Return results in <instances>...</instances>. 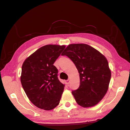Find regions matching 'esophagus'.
Segmentation results:
<instances>
[{
  "label": "esophagus",
  "instance_id": "34e87169",
  "mask_svg": "<svg viewBox=\"0 0 130 130\" xmlns=\"http://www.w3.org/2000/svg\"><path fill=\"white\" fill-rule=\"evenodd\" d=\"M69 83H70V80H67L66 81V84L67 85H69Z\"/></svg>",
  "mask_w": 130,
  "mask_h": 130
}]
</instances>
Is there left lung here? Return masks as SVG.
Listing matches in <instances>:
<instances>
[{
    "instance_id": "8db88e82",
    "label": "left lung",
    "mask_w": 130,
    "mask_h": 130,
    "mask_svg": "<svg viewBox=\"0 0 130 130\" xmlns=\"http://www.w3.org/2000/svg\"><path fill=\"white\" fill-rule=\"evenodd\" d=\"M75 65L80 74V86L72 94L76 103L84 107L96 105L107 92L111 72L106 57L86 44H69L61 54Z\"/></svg>"
}]
</instances>
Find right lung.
Here are the masks:
<instances>
[{
    "label": "right lung",
    "instance_id": "obj_1",
    "mask_svg": "<svg viewBox=\"0 0 130 130\" xmlns=\"http://www.w3.org/2000/svg\"><path fill=\"white\" fill-rule=\"evenodd\" d=\"M64 45H46L27 57L22 67L21 81L28 97L36 107L51 110L60 103L64 85L58 78L54 62Z\"/></svg>",
    "mask_w": 130,
    "mask_h": 130
}]
</instances>
